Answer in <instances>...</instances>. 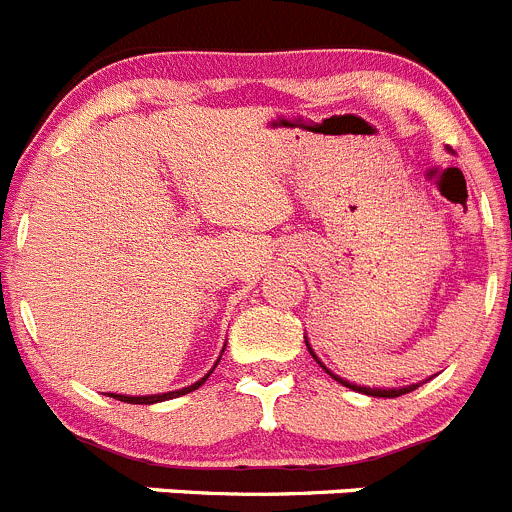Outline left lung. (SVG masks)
Here are the masks:
<instances>
[{
	"label": "left lung",
	"mask_w": 512,
	"mask_h": 512,
	"mask_svg": "<svg viewBox=\"0 0 512 512\" xmlns=\"http://www.w3.org/2000/svg\"><path fill=\"white\" fill-rule=\"evenodd\" d=\"M313 353V351H310ZM313 358H315V353H313ZM315 361H318V358H315ZM323 369H326V366H323ZM328 374H331V371H328ZM333 379L336 381H341L343 386H348V389H356V391H364V394H369V396H384V399H394V396H401V394H409V391H414L417 389L419 384H412V386H404V389H366V386H356V384H348V381H343V379H338L336 374H331Z\"/></svg>",
	"instance_id": "obj_1"
}]
</instances>
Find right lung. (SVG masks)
<instances>
[{"instance_id": "1", "label": "right lung", "mask_w": 512, "mask_h": 512, "mask_svg": "<svg viewBox=\"0 0 512 512\" xmlns=\"http://www.w3.org/2000/svg\"><path fill=\"white\" fill-rule=\"evenodd\" d=\"M212 371H214V369H212ZM212 371H209V374H212ZM209 374L204 376L202 381H197V384H191V386H186V389H179V391H169V394H154V396H126V394H113V399H118V401H128V404H156V401L174 399V396L189 394V391L199 389V386H202L204 381L209 379Z\"/></svg>"}]
</instances>
